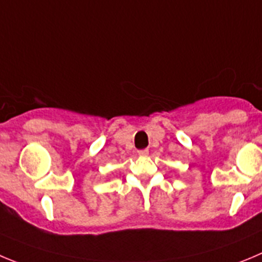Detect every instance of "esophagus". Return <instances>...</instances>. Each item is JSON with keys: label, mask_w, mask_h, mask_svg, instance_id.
<instances>
[{"label": "esophagus", "mask_w": 262, "mask_h": 262, "mask_svg": "<svg viewBox=\"0 0 262 262\" xmlns=\"http://www.w3.org/2000/svg\"><path fill=\"white\" fill-rule=\"evenodd\" d=\"M138 155L139 156H147L148 155V150H147V148H143V150H138Z\"/></svg>", "instance_id": "1"}]
</instances>
